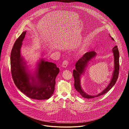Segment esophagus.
<instances>
[{
    "mask_svg": "<svg viewBox=\"0 0 129 129\" xmlns=\"http://www.w3.org/2000/svg\"><path fill=\"white\" fill-rule=\"evenodd\" d=\"M68 61L66 60H64L63 63H62V66L63 67H64V68H66L67 66H68Z\"/></svg>",
    "mask_w": 129,
    "mask_h": 129,
    "instance_id": "obj_1",
    "label": "esophagus"
}]
</instances>
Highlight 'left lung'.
I'll list each match as a JSON object with an SVG mask.
<instances>
[{"mask_svg": "<svg viewBox=\"0 0 129 129\" xmlns=\"http://www.w3.org/2000/svg\"><path fill=\"white\" fill-rule=\"evenodd\" d=\"M110 37L111 38V39L113 40H114V39L113 38H112L110 36ZM112 51L113 53L114 58V70L113 73V76L112 77L111 81H110L109 84L107 86V87L101 93H100L96 96L90 95L86 93L82 89L80 80L81 76L84 72L85 68L87 67L88 63L89 62V61H90L93 58L96 56V52L94 51H91L86 52L76 63V69H74L73 71V76L75 79L74 86L76 90L83 98L86 99H93L102 95L107 93V92L111 89L115 84L118 77L119 70V53L117 46L116 45L113 48Z\"/></svg>", "mask_w": 129, "mask_h": 129, "instance_id": "8db88e82", "label": "left lung"}]
</instances>
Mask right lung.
Returning a JSON list of instances; mask_svg holds the SVG:
<instances>
[{
  "instance_id": "obj_1",
  "label": "right lung",
  "mask_w": 129,
  "mask_h": 129,
  "mask_svg": "<svg viewBox=\"0 0 129 129\" xmlns=\"http://www.w3.org/2000/svg\"><path fill=\"white\" fill-rule=\"evenodd\" d=\"M23 31L15 42L11 53L12 78L17 87L31 99L47 100L54 91L56 78L60 72L56 64L41 59L34 74L27 71L21 56L20 49L25 37Z\"/></svg>"
}]
</instances>
